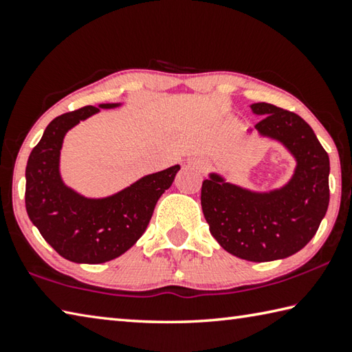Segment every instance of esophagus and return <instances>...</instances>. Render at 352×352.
<instances>
[{"instance_id":"1","label":"esophagus","mask_w":352,"mask_h":352,"mask_svg":"<svg viewBox=\"0 0 352 352\" xmlns=\"http://www.w3.org/2000/svg\"><path fill=\"white\" fill-rule=\"evenodd\" d=\"M188 165L193 166V168L199 170V171H206L208 168V160L207 159H202V157H198V159H192L188 160Z\"/></svg>"}]
</instances>
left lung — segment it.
<instances>
[{
	"instance_id": "8db88e82",
	"label": "left lung",
	"mask_w": 352,
	"mask_h": 352,
	"mask_svg": "<svg viewBox=\"0 0 352 352\" xmlns=\"http://www.w3.org/2000/svg\"><path fill=\"white\" fill-rule=\"evenodd\" d=\"M250 108L264 116L255 125L258 133L281 142L297 160L292 179L256 193L212 173L202 182L201 206L221 248L264 263L297 254L317 233L329 204V156L312 128L292 111L264 102Z\"/></svg>"
}]
</instances>
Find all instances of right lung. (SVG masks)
<instances>
[{"label": "right lung", "mask_w": 352, "mask_h": 352, "mask_svg": "<svg viewBox=\"0 0 352 352\" xmlns=\"http://www.w3.org/2000/svg\"><path fill=\"white\" fill-rule=\"evenodd\" d=\"M120 103L83 107L61 114L46 126L26 166V210L46 243L72 263L114 260L144 235L157 199L175 181L179 165L140 177L122 192L89 199L66 187L60 176L65 134L80 120Z\"/></svg>", "instance_id": "1"}]
</instances>
